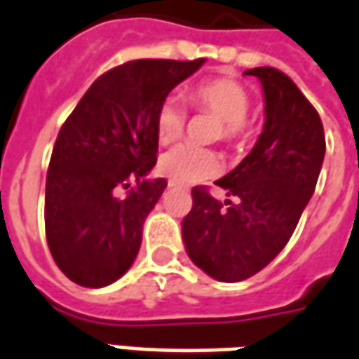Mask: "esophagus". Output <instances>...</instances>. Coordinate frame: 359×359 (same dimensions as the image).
<instances>
[{
  "mask_svg": "<svg viewBox=\"0 0 359 359\" xmlns=\"http://www.w3.org/2000/svg\"><path fill=\"white\" fill-rule=\"evenodd\" d=\"M168 187H170V189H177V187H180V185L174 184V182H170V184H168Z\"/></svg>",
  "mask_w": 359,
  "mask_h": 359,
  "instance_id": "esophagus-1",
  "label": "esophagus"
}]
</instances>
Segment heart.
<instances>
[{"instance_id": "1", "label": "heart", "mask_w": 359, "mask_h": 359, "mask_svg": "<svg viewBox=\"0 0 359 359\" xmlns=\"http://www.w3.org/2000/svg\"><path fill=\"white\" fill-rule=\"evenodd\" d=\"M187 100L199 111H207L221 118V135L229 142H244L250 137L246 113L250 109V95L238 81L217 78L195 86L187 93ZM185 105L177 97L162 101L156 113V135L162 144H170L184 135ZM221 158L212 150L180 144L168 150L160 158V172L174 184L189 185L209 180L221 172Z\"/></svg>"}]
</instances>
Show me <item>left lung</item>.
I'll return each instance as SVG.
<instances>
[{"label": "left lung", "instance_id": "obj_1", "mask_svg": "<svg viewBox=\"0 0 359 359\" xmlns=\"http://www.w3.org/2000/svg\"><path fill=\"white\" fill-rule=\"evenodd\" d=\"M264 93V128L250 150L217 185L236 203L194 187L182 221L189 259L224 283L258 273L283 250L313 197L325 160V130L316 109L283 72L252 68Z\"/></svg>", "mask_w": 359, "mask_h": 359}]
</instances>
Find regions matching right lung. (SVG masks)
Masks as SVG:
<instances>
[{"mask_svg": "<svg viewBox=\"0 0 359 359\" xmlns=\"http://www.w3.org/2000/svg\"><path fill=\"white\" fill-rule=\"evenodd\" d=\"M205 58L133 60L91 83L54 142L44 229L56 266L81 287L100 289L135 264L142 224L164 194L156 165V113Z\"/></svg>", "mask_w": 359, "mask_h": 359, "instance_id": "add662e5", "label": "right lung"}]
</instances>
